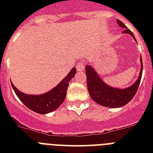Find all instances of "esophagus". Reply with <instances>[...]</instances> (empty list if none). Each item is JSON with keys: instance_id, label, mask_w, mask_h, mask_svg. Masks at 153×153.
Listing matches in <instances>:
<instances>
[{"instance_id": "1", "label": "esophagus", "mask_w": 153, "mask_h": 153, "mask_svg": "<svg viewBox=\"0 0 153 153\" xmlns=\"http://www.w3.org/2000/svg\"><path fill=\"white\" fill-rule=\"evenodd\" d=\"M85 67H86V62H85V61H80L78 63V65H77V70L79 71H83Z\"/></svg>"}]
</instances>
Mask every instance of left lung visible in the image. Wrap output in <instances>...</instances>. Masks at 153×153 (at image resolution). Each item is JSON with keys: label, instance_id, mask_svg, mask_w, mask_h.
I'll list each match as a JSON object with an SVG mask.
<instances>
[{"label": "left lung", "instance_id": "left-lung-1", "mask_svg": "<svg viewBox=\"0 0 153 153\" xmlns=\"http://www.w3.org/2000/svg\"><path fill=\"white\" fill-rule=\"evenodd\" d=\"M117 24L120 27L126 28L123 33L130 34L135 39L133 32L128 29L121 20H117ZM140 63L141 67L137 80L132 86L126 89H117L109 86L102 81L98 73L94 71V69H93V67L87 65L86 67V82L89 94L91 98L102 106L109 108L121 107L128 103L135 96L141 80L143 71V62L141 58Z\"/></svg>", "mask_w": 153, "mask_h": 153}]
</instances>
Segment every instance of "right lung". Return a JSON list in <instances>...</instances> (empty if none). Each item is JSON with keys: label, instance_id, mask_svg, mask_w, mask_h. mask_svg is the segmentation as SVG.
I'll return each mask as SVG.
<instances>
[{"label": "right lung", "instance_id": "1", "mask_svg": "<svg viewBox=\"0 0 153 153\" xmlns=\"http://www.w3.org/2000/svg\"><path fill=\"white\" fill-rule=\"evenodd\" d=\"M75 74H76V69L75 67H74L72 68L69 74H67V77H65L57 86L48 91V93L40 95L25 94L16 88L12 82L11 84L16 94L23 102V104L36 113L45 114L55 110L64 102L67 95V90L69 85V82L71 80Z\"/></svg>", "mask_w": 153, "mask_h": 153}]
</instances>
